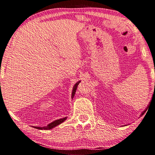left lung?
<instances>
[{"label":"left lung","mask_w":155,"mask_h":155,"mask_svg":"<svg viewBox=\"0 0 155 155\" xmlns=\"http://www.w3.org/2000/svg\"><path fill=\"white\" fill-rule=\"evenodd\" d=\"M148 107H147V108H146V110H145L144 111H143V112H142V114H141V115H140L141 116H142V115L143 114H144V113H145V112H146V111H147V110H148Z\"/></svg>","instance_id":"left-lung-1"}]
</instances>
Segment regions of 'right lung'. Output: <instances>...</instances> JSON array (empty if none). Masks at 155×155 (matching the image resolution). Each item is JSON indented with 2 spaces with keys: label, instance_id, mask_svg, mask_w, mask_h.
Returning a JSON list of instances; mask_svg holds the SVG:
<instances>
[{
  "label": "right lung",
  "instance_id": "right-lung-1",
  "mask_svg": "<svg viewBox=\"0 0 155 155\" xmlns=\"http://www.w3.org/2000/svg\"><path fill=\"white\" fill-rule=\"evenodd\" d=\"M80 82H81V81H79V82H78L74 85V86H73V91H72V94H71V98L72 99L73 98V97H74V95H75V92H76V89H77L78 86L80 83ZM66 119H67V117H64V118H61V119H58V120H56L55 121H54V122H52V123H50V124H48V125L45 126V127H34V128L37 129H40V130H43V129H45V130L51 129L52 128H54V127L58 126V124L63 123V122L65 120H66Z\"/></svg>",
  "mask_w": 155,
  "mask_h": 155
}]
</instances>
